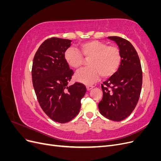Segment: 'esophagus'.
<instances>
[{
  "mask_svg": "<svg viewBox=\"0 0 161 161\" xmlns=\"http://www.w3.org/2000/svg\"><path fill=\"white\" fill-rule=\"evenodd\" d=\"M92 88H94V86H92V85H87V86H86V89H87V91H89V90L92 89Z\"/></svg>",
  "mask_w": 161,
  "mask_h": 161,
  "instance_id": "esophagus-1",
  "label": "esophagus"
}]
</instances>
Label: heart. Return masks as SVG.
<instances>
[{"instance_id": "heart-1", "label": "heart", "mask_w": 161, "mask_h": 161, "mask_svg": "<svg viewBox=\"0 0 161 161\" xmlns=\"http://www.w3.org/2000/svg\"><path fill=\"white\" fill-rule=\"evenodd\" d=\"M79 51L68 48L64 58L66 64L74 69H79L83 64V56L88 60L89 67L76 72L75 79L85 85H90L99 79L100 76L108 78L118 70L121 63V53L115 46H108L99 40L80 43Z\"/></svg>"}]
</instances>
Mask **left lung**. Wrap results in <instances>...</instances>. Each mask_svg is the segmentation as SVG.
I'll return each instance as SVG.
<instances>
[{
  "mask_svg": "<svg viewBox=\"0 0 161 161\" xmlns=\"http://www.w3.org/2000/svg\"><path fill=\"white\" fill-rule=\"evenodd\" d=\"M115 42L121 53L117 70L101 85L103 98L98 105L101 115L119 121L131 114L137 104L142 84V72L137 52L128 40L118 36L108 37Z\"/></svg>",
  "mask_w": 161,
  "mask_h": 161,
  "instance_id": "1",
  "label": "left lung"
}]
</instances>
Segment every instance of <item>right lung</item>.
Returning a JSON list of instances; mask_svg holds the SVG:
<instances>
[{
  "instance_id": "add662e5",
  "label": "right lung",
  "mask_w": 161,
  "mask_h": 161,
  "mask_svg": "<svg viewBox=\"0 0 161 161\" xmlns=\"http://www.w3.org/2000/svg\"><path fill=\"white\" fill-rule=\"evenodd\" d=\"M72 41L52 37L43 42L34 56L32 81L42 109L50 119L66 123L79 114L80 100L85 95L84 85H69L74 75L64 58Z\"/></svg>"
}]
</instances>
